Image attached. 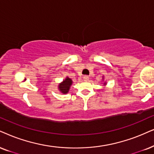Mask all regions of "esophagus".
<instances>
[{
	"mask_svg": "<svg viewBox=\"0 0 154 154\" xmlns=\"http://www.w3.org/2000/svg\"><path fill=\"white\" fill-rule=\"evenodd\" d=\"M83 79H84V80H85V81H87V80H88V79H89V77H88V76H84V77H83Z\"/></svg>",
	"mask_w": 154,
	"mask_h": 154,
	"instance_id": "obj_1",
	"label": "esophagus"
}]
</instances>
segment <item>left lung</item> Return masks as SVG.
Returning <instances> with one entry per match:
<instances>
[{
  "label": "left lung",
  "mask_w": 154,
  "mask_h": 154,
  "mask_svg": "<svg viewBox=\"0 0 154 154\" xmlns=\"http://www.w3.org/2000/svg\"><path fill=\"white\" fill-rule=\"evenodd\" d=\"M106 85V83L104 82V85Z\"/></svg>",
  "instance_id": "1"
}]
</instances>
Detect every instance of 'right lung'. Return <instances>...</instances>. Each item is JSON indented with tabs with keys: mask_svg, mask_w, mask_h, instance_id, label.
<instances>
[{
	"mask_svg": "<svg viewBox=\"0 0 154 154\" xmlns=\"http://www.w3.org/2000/svg\"><path fill=\"white\" fill-rule=\"evenodd\" d=\"M72 84V80L70 78L67 77L65 79H64V80L58 85V89H59V90L61 91L63 94H67L69 90V88H70Z\"/></svg>",
	"mask_w": 154,
	"mask_h": 154,
	"instance_id": "right-lung-1",
	"label": "right lung"
}]
</instances>
